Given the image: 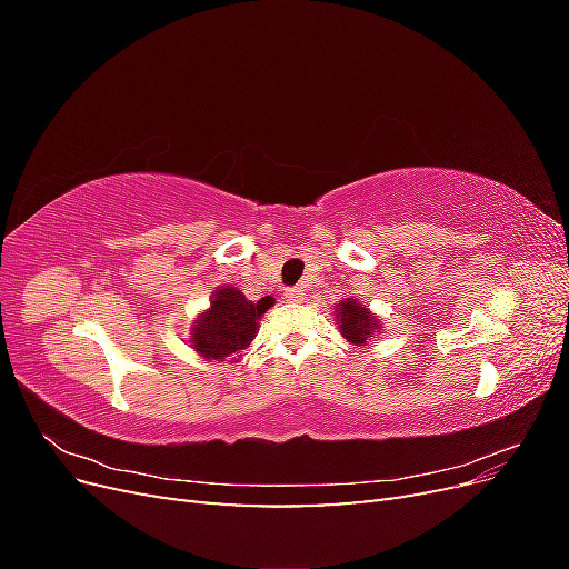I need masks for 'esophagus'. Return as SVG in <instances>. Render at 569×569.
Masks as SVG:
<instances>
[{
    "label": "esophagus",
    "mask_w": 569,
    "mask_h": 569,
    "mask_svg": "<svg viewBox=\"0 0 569 569\" xmlns=\"http://www.w3.org/2000/svg\"><path fill=\"white\" fill-rule=\"evenodd\" d=\"M284 299H287L289 303H299V301L303 299V287H289V289L284 291Z\"/></svg>",
    "instance_id": "esophagus-1"
}]
</instances>
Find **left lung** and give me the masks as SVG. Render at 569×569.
<instances>
[{
	"label": "left lung",
	"mask_w": 569,
	"mask_h": 569,
	"mask_svg": "<svg viewBox=\"0 0 569 569\" xmlns=\"http://www.w3.org/2000/svg\"><path fill=\"white\" fill-rule=\"evenodd\" d=\"M339 330L353 343H366V339L372 337L377 330V318L370 313L363 303L356 299H347L339 303Z\"/></svg>",
	"instance_id": "left-lung-1"
}]
</instances>
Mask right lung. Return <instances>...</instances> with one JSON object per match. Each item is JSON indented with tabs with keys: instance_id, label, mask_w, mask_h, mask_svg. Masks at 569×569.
<instances>
[{
	"instance_id": "1",
	"label": "right lung",
	"mask_w": 569,
	"mask_h": 569,
	"mask_svg": "<svg viewBox=\"0 0 569 569\" xmlns=\"http://www.w3.org/2000/svg\"><path fill=\"white\" fill-rule=\"evenodd\" d=\"M272 299L247 301L234 287H222L213 295L211 308L192 327V347L209 360H222L230 353H239L256 337L258 318H261Z\"/></svg>"
}]
</instances>
